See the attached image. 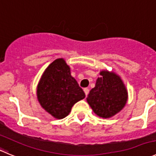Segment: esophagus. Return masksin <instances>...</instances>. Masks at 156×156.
Here are the masks:
<instances>
[{
    "mask_svg": "<svg viewBox=\"0 0 156 156\" xmlns=\"http://www.w3.org/2000/svg\"><path fill=\"white\" fill-rule=\"evenodd\" d=\"M89 89H88V88H85V89H84V92H85V94H86V96H87L88 94H89Z\"/></svg>",
    "mask_w": 156,
    "mask_h": 156,
    "instance_id": "esophagus-1",
    "label": "esophagus"
}]
</instances>
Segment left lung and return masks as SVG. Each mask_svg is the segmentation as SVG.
<instances>
[{
	"label": "left lung",
	"instance_id": "obj_1",
	"mask_svg": "<svg viewBox=\"0 0 156 156\" xmlns=\"http://www.w3.org/2000/svg\"><path fill=\"white\" fill-rule=\"evenodd\" d=\"M101 77L88 95L87 102L100 118H109L121 112L127 103V90L122 80L114 72L101 70Z\"/></svg>",
	"mask_w": 156,
	"mask_h": 156
}]
</instances>
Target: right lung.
<instances>
[{"label": "right lung", "instance_id": "add662e5", "mask_svg": "<svg viewBox=\"0 0 156 156\" xmlns=\"http://www.w3.org/2000/svg\"><path fill=\"white\" fill-rule=\"evenodd\" d=\"M85 97L63 58L56 59L45 69L37 86L38 102L57 119L67 117L73 105Z\"/></svg>", "mask_w": 156, "mask_h": 156}]
</instances>
